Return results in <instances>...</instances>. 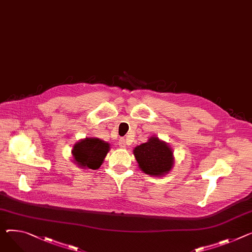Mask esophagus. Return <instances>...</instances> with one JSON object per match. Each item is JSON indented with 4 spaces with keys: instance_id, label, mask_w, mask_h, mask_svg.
Masks as SVG:
<instances>
[{
    "instance_id": "34e87169",
    "label": "esophagus",
    "mask_w": 252,
    "mask_h": 252,
    "mask_svg": "<svg viewBox=\"0 0 252 252\" xmlns=\"http://www.w3.org/2000/svg\"><path fill=\"white\" fill-rule=\"evenodd\" d=\"M119 144H120V146H121L122 148H124V149L126 148V139H121Z\"/></svg>"
}]
</instances>
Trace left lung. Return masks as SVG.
I'll list each match as a JSON object with an SVG mask.
<instances>
[{"label":"left lung","mask_w":252,"mask_h":252,"mask_svg":"<svg viewBox=\"0 0 252 252\" xmlns=\"http://www.w3.org/2000/svg\"><path fill=\"white\" fill-rule=\"evenodd\" d=\"M133 155L140 169L151 176L167 174L174 164L172 149L157 137H151L148 142L137 146L133 150Z\"/></svg>","instance_id":"8db88e82"}]
</instances>
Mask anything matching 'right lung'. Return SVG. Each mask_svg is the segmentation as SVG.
<instances>
[{"label":"right lung","mask_w":252,"mask_h":252,"mask_svg":"<svg viewBox=\"0 0 252 252\" xmlns=\"http://www.w3.org/2000/svg\"><path fill=\"white\" fill-rule=\"evenodd\" d=\"M110 147L98 138L89 137L76 143L72 150L74 162L81 168L98 169L104 161Z\"/></svg>","instance_id":"1"}]
</instances>
